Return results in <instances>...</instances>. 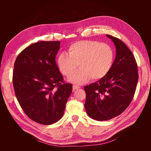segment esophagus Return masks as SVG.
<instances>
[{
    "label": "esophagus",
    "instance_id": "obj_1",
    "mask_svg": "<svg viewBox=\"0 0 151 151\" xmlns=\"http://www.w3.org/2000/svg\"><path fill=\"white\" fill-rule=\"evenodd\" d=\"M79 88H81V87H80V86H78L73 85V91H75L76 89H79Z\"/></svg>",
    "mask_w": 151,
    "mask_h": 151
}]
</instances>
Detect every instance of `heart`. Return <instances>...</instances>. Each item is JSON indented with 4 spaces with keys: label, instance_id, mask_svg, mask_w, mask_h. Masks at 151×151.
<instances>
[{
    "label": "heart",
    "instance_id": "b5f03b06",
    "mask_svg": "<svg viewBox=\"0 0 151 151\" xmlns=\"http://www.w3.org/2000/svg\"><path fill=\"white\" fill-rule=\"evenodd\" d=\"M114 51L110 45L94 40H81L70 45L68 54L62 52L57 56L60 72L68 76L77 65L80 69L68 78V81L81 84L89 78L100 80L110 72L114 61Z\"/></svg>",
    "mask_w": 151,
    "mask_h": 151
}]
</instances>
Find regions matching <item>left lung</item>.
Segmentation results:
<instances>
[{
  "instance_id": "obj_1",
  "label": "left lung",
  "mask_w": 151,
  "mask_h": 151,
  "mask_svg": "<svg viewBox=\"0 0 151 151\" xmlns=\"http://www.w3.org/2000/svg\"><path fill=\"white\" fill-rule=\"evenodd\" d=\"M107 36L116 48L113 65L104 78L84 87L86 111L97 121L111 119L123 113L132 101L138 81L137 65L132 52L119 39Z\"/></svg>"
}]
</instances>
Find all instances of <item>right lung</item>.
I'll use <instances>...</instances> for the list:
<instances>
[{"label":"right lung","mask_w":151,"mask_h":151,"mask_svg":"<svg viewBox=\"0 0 151 151\" xmlns=\"http://www.w3.org/2000/svg\"><path fill=\"white\" fill-rule=\"evenodd\" d=\"M60 42L39 41L15 60L13 85L22 110L37 123L49 125L62 117L71 84H66L56 63Z\"/></svg>","instance_id":"1"}]
</instances>
